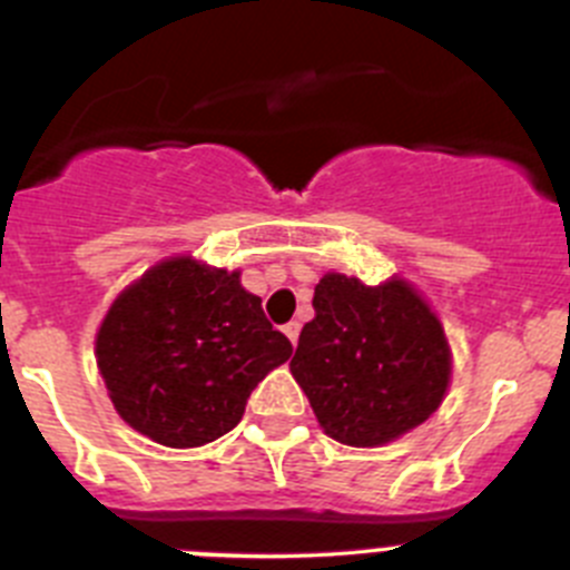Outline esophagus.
Listing matches in <instances>:
<instances>
[{"label":"esophagus","instance_id":"1","mask_svg":"<svg viewBox=\"0 0 570 570\" xmlns=\"http://www.w3.org/2000/svg\"><path fill=\"white\" fill-rule=\"evenodd\" d=\"M282 333L288 335V341H291V344L296 346V341H299V322H291V324H285V327H282Z\"/></svg>","mask_w":570,"mask_h":570}]
</instances>
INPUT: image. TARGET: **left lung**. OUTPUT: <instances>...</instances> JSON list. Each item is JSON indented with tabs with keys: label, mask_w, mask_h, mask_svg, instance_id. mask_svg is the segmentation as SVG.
Instances as JSON below:
<instances>
[{
	"label": "left lung",
	"mask_w": 570,
	"mask_h": 570,
	"mask_svg": "<svg viewBox=\"0 0 570 570\" xmlns=\"http://www.w3.org/2000/svg\"><path fill=\"white\" fill-rule=\"evenodd\" d=\"M291 361L318 425L335 442L377 448L422 425L451 383L436 313L403 279L377 288L324 274Z\"/></svg>",
	"instance_id": "obj_1"
}]
</instances>
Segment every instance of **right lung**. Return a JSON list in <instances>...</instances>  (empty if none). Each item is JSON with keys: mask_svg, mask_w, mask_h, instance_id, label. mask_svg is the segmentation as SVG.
<instances>
[{"mask_svg": "<svg viewBox=\"0 0 570 570\" xmlns=\"http://www.w3.org/2000/svg\"><path fill=\"white\" fill-rule=\"evenodd\" d=\"M294 352L240 271L170 257L114 299L97 330V370L134 431L167 448L229 433L248 394Z\"/></svg>", "mask_w": 570, "mask_h": 570, "instance_id": "obj_1", "label": "right lung"}]
</instances>
